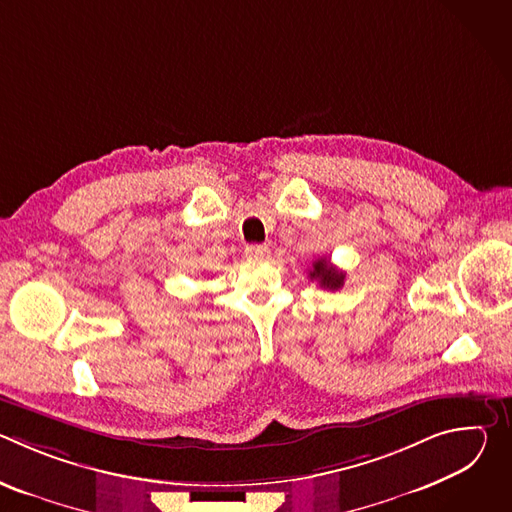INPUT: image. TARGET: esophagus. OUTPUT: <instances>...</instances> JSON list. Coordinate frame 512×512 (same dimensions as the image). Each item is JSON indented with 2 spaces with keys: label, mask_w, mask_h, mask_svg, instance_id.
<instances>
[{
  "label": "esophagus",
  "mask_w": 512,
  "mask_h": 512,
  "mask_svg": "<svg viewBox=\"0 0 512 512\" xmlns=\"http://www.w3.org/2000/svg\"><path fill=\"white\" fill-rule=\"evenodd\" d=\"M269 253L267 245H247L245 247V255L251 259H263Z\"/></svg>",
  "instance_id": "34e87169"
}]
</instances>
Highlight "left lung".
I'll return each mask as SVG.
<instances>
[{"instance_id":"1","label":"left lung","mask_w":512,"mask_h":512,"mask_svg":"<svg viewBox=\"0 0 512 512\" xmlns=\"http://www.w3.org/2000/svg\"><path fill=\"white\" fill-rule=\"evenodd\" d=\"M310 277L316 279V281L320 283V287L334 291V289H340V287L344 285L346 273H344V271H338L334 265H330V261L318 259V261L312 263Z\"/></svg>"}]
</instances>
